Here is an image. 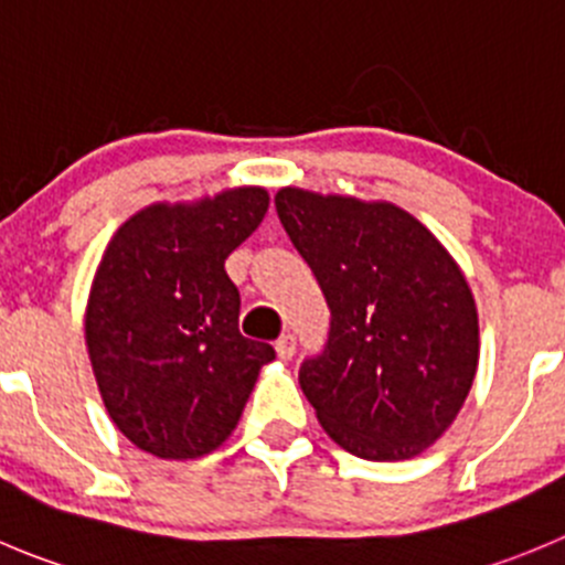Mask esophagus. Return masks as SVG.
<instances>
[{
    "label": "esophagus",
    "mask_w": 565,
    "mask_h": 565,
    "mask_svg": "<svg viewBox=\"0 0 565 565\" xmlns=\"http://www.w3.org/2000/svg\"><path fill=\"white\" fill-rule=\"evenodd\" d=\"M294 352H297V335H294V332H282V335L277 338V354L282 360H291Z\"/></svg>",
    "instance_id": "34e87169"
}]
</instances>
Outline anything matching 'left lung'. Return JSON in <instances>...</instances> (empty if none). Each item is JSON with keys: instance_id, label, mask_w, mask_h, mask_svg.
Returning a JSON list of instances; mask_svg holds the SVG:
<instances>
[{"instance_id": "left-lung-1", "label": "left lung", "mask_w": 565, "mask_h": 565, "mask_svg": "<svg viewBox=\"0 0 565 565\" xmlns=\"http://www.w3.org/2000/svg\"><path fill=\"white\" fill-rule=\"evenodd\" d=\"M274 205L330 308L324 349L299 363L321 427L363 460L416 458L475 383L480 327L463 271L388 202L282 188Z\"/></svg>"}]
</instances>
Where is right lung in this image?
<instances>
[{
  "mask_svg": "<svg viewBox=\"0 0 565 565\" xmlns=\"http://www.w3.org/2000/svg\"><path fill=\"white\" fill-rule=\"evenodd\" d=\"M268 211L263 188L152 205L118 227L96 268L85 341L116 427L143 452L202 458L244 413L271 343L238 330L224 260Z\"/></svg>",
  "mask_w": 565,
  "mask_h": 565,
  "instance_id": "add662e5",
  "label": "right lung"
}]
</instances>
